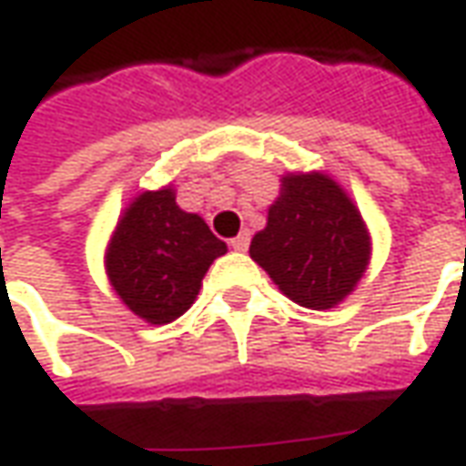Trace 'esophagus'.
I'll list each match as a JSON object with an SVG mask.
<instances>
[{
	"label": "esophagus",
	"mask_w": 466,
	"mask_h": 466,
	"mask_svg": "<svg viewBox=\"0 0 466 466\" xmlns=\"http://www.w3.org/2000/svg\"><path fill=\"white\" fill-rule=\"evenodd\" d=\"M248 243H251V233L243 230L240 236H236V238L230 240V248H233V251H248Z\"/></svg>",
	"instance_id": "obj_1"
}]
</instances>
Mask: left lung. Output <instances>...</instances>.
<instances>
[{
	"label": "left lung",
	"mask_w": 466,
	"mask_h": 466,
	"mask_svg": "<svg viewBox=\"0 0 466 466\" xmlns=\"http://www.w3.org/2000/svg\"><path fill=\"white\" fill-rule=\"evenodd\" d=\"M251 258L307 309H332L370 261V236L348 192L322 172L281 177V195L251 240Z\"/></svg>",
	"instance_id": "obj_1"
}]
</instances>
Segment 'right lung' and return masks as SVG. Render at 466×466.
I'll list each match as a JSON object with an SVG mask.
<instances>
[{
    "mask_svg": "<svg viewBox=\"0 0 466 466\" xmlns=\"http://www.w3.org/2000/svg\"><path fill=\"white\" fill-rule=\"evenodd\" d=\"M228 246L200 215L185 213L175 190L134 198L106 248V274L118 299L149 325H167L192 307L202 276Z\"/></svg>",
    "mask_w": 466,
    "mask_h": 466,
    "instance_id": "obj_1",
    "label": "right lung"
}]
</instances>
